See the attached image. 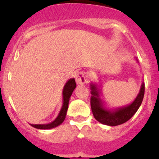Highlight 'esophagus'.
<instances>
[{"instance_id": "esophagus-1", "label": "esophagus", "mask_w": 159, "mask_h": 159, "mask_svg": "<svg viewBox=\"0 0 159 159\" xmlns=\"http://www.w3.org/2000/svg\"><path fill=\"white\" fill-rule=\"evenodd\" d=\"M75 80H76L77 84H86V75L82 71H79L75 74Z\"/></svg>"}]
</instances>
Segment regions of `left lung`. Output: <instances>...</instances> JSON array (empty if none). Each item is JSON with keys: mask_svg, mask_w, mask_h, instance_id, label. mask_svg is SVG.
Returning a JSON list of instances; mask_svg holds the SVG:
<instances>
[{"mask_svg": "<svg viewBox=\"0 0 159 159\" xmlns=\"http://www.w3.org/2000/svg\"><path fill=\"white\" fill-rule=\"evenodd\" d=\"M90 88L92 90L91 107L95 119L102 124L115 127L128 121L136 113L143 102L145 92V84L143 82L137 97L130 104L112 110L107 109L106 107H104V103L99 95L101 93L100 89L96 84L92 83Z\"/></svg>", "mask_w": 159, "mask_h": 159, "instance_id": "8db88e82", "label": "left lung"}]
</instances>
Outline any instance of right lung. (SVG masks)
Here are the masks:
<instances>
[{
	"instance_id": "obj_1",
	"label": "right lung",
	"mask_w": 159,
	"mask_h": 159,
	"mask_svg": "<svg viewBox=\"0 0 159 159\" xmlns=\"http://www.w3.org/2000/svg\"><path fill=\"white\" fill-rule=\"evenodd\" d=\"M76 88V84H75V79H70L65 84L63 89V105L61 107L60 113L58 116L56 118L54 121L47 124H31V126L36 129H42V130H47V129H52L54 127H57L60 126L65 119L66 115H67V111L68 108V103H69V99L72 94L73 91Z\"/></svg>"
}]
</instances>
